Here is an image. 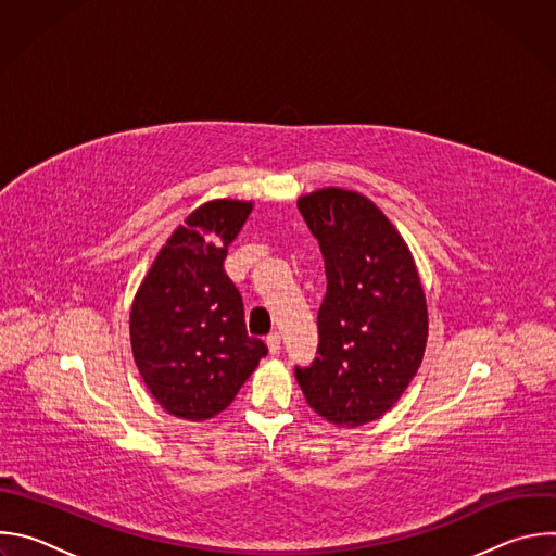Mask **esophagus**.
Listing matches in <instances>:
<instances>
[{"label":"esophagus","mask_w":556,"mask_h":556,"mask_svg":"<svg viewBox=\"0 0 556 556\" xmlns=\"http://www.w3.org/2000/svg\"><path fill=\"white\" fill-rule=\"evenodd\" d=\"M266 345H268L270 354H279V350H281V337H279V332H270V334L266 337Z\"/></svg>","instance_id":"34e87169"}]
</instances>
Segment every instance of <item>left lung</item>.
Masks as SVG:
<instances>
[{
    "instance_id": "left-lung-1",
    "label": "left lung",
    "mask_w": 556,
    "mask_h": 556,
    "mask_svg": "<svg viewBox=\"0 0 556 556\" xmlns=\"http://www.w3.org/2000/svg\"><path fill=\"white\" fill-rule=\"evenodd\" d=\"M296 206L319 242L328 290L316 316L319 356L294 376L321 418L361 427L399 403L422 363L425 290L401 232L365 195L328 187Z\"/></svg>"
}]
</instances>
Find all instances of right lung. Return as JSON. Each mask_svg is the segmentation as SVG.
Masks as SVG:
<instances>
[{"mask_svg":"<svg viewBox=\"0 0 556 556\" xmlns=\"http://www.w3.org/2000/svg\"><path fill=\"white\" fill-rule=\"evenodd\" d=\"M253 202L213 200L195 208L157 253L129 314L136 367L176 418L208 420L224 412L268 354L249 337L244 301L228 279V244Z\"/></svg>","mask_w":556,"mask_h":556,"instance_id":"obj_1","label":"right lung"}]
</instances>
